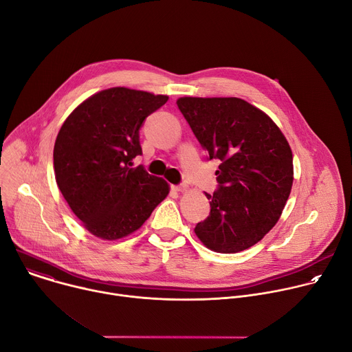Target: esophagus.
Returning a JSON list of instances; mask_svg holds the SVG:
<instances>
[{
	"label": "esophagus",
	"mask_w": 352,
	"mask_h": 352,
	"mask_svg": "<svg viewBox=\"0 0 352 352\" xmlns=\"http://www.w3.org/2000/svg\"><path fill=\"white\" fill-rule=\"evenodd\" d=\"M174 188V190H177V192H185L186 189H188V186L185 185V184H181V185H175V186H173Z\"/></svg>",
	"instance_id": "1"
}]
</instances>
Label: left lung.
I'll return each instance as SVG.
<instances>
[{
  "label": "left lung",
  "instance_id": "obj_1",
  "mask_svg": "<svg viewBox=\"0 0 352 352\" xmlns=\"http://www.w3.org/2000/svg\"><path fill=\"white\" fill-rule=\"evenodd\" d=\"M178 109L221 164L210 214L195 234L219 254L258 243L278 221L294 181L291 147L276 122L238 97H179Z\"/></svg>",
  "mask_w": 352,
  "mask_h": 352
}]
</instances>
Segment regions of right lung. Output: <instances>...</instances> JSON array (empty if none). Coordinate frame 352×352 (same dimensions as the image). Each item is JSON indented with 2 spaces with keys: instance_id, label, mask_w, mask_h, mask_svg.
Returning a JSON list of instances; mask_svg holds the SVG:
<instances>
[{
  "instance_id": "right-lung-1",
  "label": "right lung",
  "mask_w": 352,
  "mask_h": 352,
  "mask_svg": "<svg viewBox=\"0 0 352 352\" xmlns=\"http://www.w3.org/2000/svg\"><path fill=\"white\" fill-rule=\"evenodd\" d=\"M167 100L166 94L110 87L87 97L64 121L54 144L56 181L91 235L125 238L167 197L166 179L132 167L142 155L143 120Z\"/></svg>"
}]
</instances>
